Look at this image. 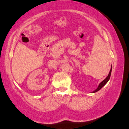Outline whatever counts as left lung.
I'll use <instances>...</instances> for the list:
<instances>
[{
  "label": "left lung",
  "mask_w": 129,
  "mask_h": 129,
  "mask_svg": "<svg viewBox=\"0 0 129 129\" xmlns=\"http://www.w3.org/2000/svg\"><path fill=\"white\" fill-rule=\"evenodd\" d=\"M111 73H112V68H111V69L110 71V72H109L108 76H107V77L105 79L104 81H102L100 83L99 87H98L97 89H96V90H95L94 91H93V93H95V92H97V91H98L99 90H100V89H101L102 87H103L105 85L107 82H108V81L109 80V79H110V75H111Z\"/></svg>",
  "instance_id": "obj_1"
}]
</instances>
